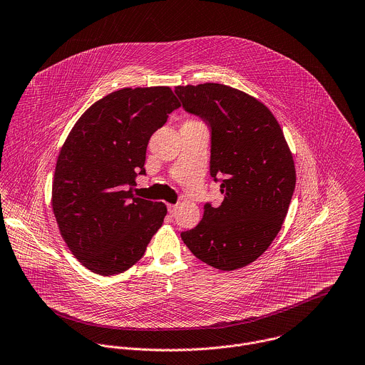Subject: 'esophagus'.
Returning a JSON list of instances; mask_svg holds the SVG:
<instances>
[{
    "instance_id": "34e87169",
    "label": "esophagus",
    "mask_w": 365,
    "mask_h": 365,
    "mask_svg": "<svg viewBox=\"0 0 365 365\" xmlns=\"http://www.w3.org/2000/svg\"><path fill=\"white\" fill-rule=\"evenodd\" d=\"M168 212H169V215L175 216L176 212H178V205H169V206H168Z\"/></svg>"
}]
</instances>
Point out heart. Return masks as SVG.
<instances>
[{
  "instance_id": "b5f03b06",
  "label": "heart",
  "mask_w": 365,
  "mask_h": 365,
  "mask_svg": "<svg viewBox=\"0 0 365 365\" xmlns=\"http://www.w3.org/2000/svg\"><path fill=\"white\" fill-rule=\"evenodd\" d=\"M190 122H197V120H190Z\"/></svg>"
}]
</instances>
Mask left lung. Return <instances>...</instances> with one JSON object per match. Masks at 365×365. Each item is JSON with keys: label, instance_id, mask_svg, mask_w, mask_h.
I'll use <instances>...</instances> for the list:
<instances>
[{"label": "left lung", "instance_id": "8db88e82", "mask_svg": "<svg viewBox=\"0 0 365 365\" xmlns=\"http://www.w3.org/2000/svg\"><path fill=\"white\" fill-rule=\"evenodd\" d=\"M183 108L212 129L210 175L225 199L205 206L182 240L203 263L232 272L259 259L280 232L296 187V168L272 110L223 83L175 86Z\"/></svg>", "mask_w": 365, "mask_h": 365}]
</instances>
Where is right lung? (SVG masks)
Segmentation results:
<instances>
[{
	"label": "right lung",
	"instance_id": "1",
	"mask_svg": "<svg viewBox=\"0 0 365 365\" xmlns=\"http://www.w3.org/2000/svg\"><path fill=\"white\" fill-rule=\"evenodd\" d=\"M180 102L169 86L122 88L91 105L65 139L52 180V210L71 253L88 270L119 274L145 253L168 213L133 196L155 130Z\"/></svg>",
	"mask_w": 365,
	"mask_h": 365
}]
</instances>
